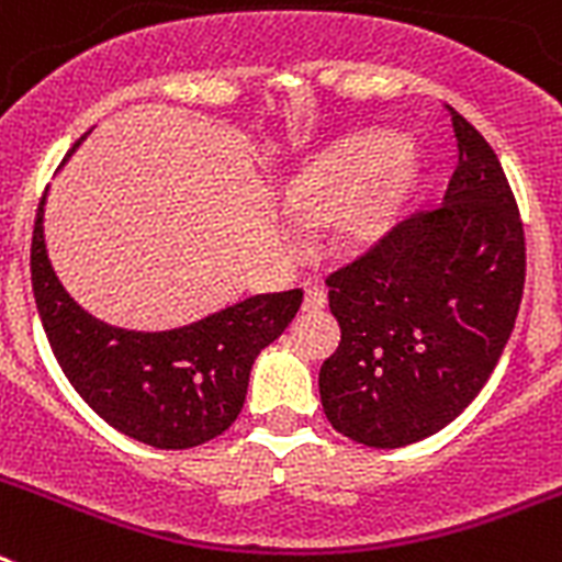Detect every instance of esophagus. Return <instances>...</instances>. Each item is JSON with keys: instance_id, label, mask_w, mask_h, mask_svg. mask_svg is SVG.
Here are the masks:
<instances>
[{"instance_id": "obj_1", "label": "esophagus", "mask_w": 562, "mask_h": 562, "mask_svg": "<svg viewBox=\"0 0 562 562\" xmlns=\"http://www.w3.org/2000/svg\"><path fill=\"white\" fill-rule=\"evenodd\" d=\"M326 306V290L321 284H310L306 286V295H304V310L306 312H317Z\"/></svg>"}]
</instances>
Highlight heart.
<instances>
[{"instance_id":"heart-1","label":"heart","mask_w":562,"mask_h":562,"mask_svg":"<svg viewBox=\"0 0 562 562\" xmlns=\"http://www.w3.org/2000/svg\"><path fill=\"white\" fill-rule=\"evenodd\" d=\"M416 160L391 134H360L315 154L286 182L284 207L297 225L335 222L351 245H369L389 231L414 182ZM290 233V241H295Z\"/></svg>"}]
</instances>
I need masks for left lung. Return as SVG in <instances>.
I'll return each instance as SVG.
<instances>
[{
  "label": "left lung",
  "instance_id": "1",
  "mask_svg": "<svg viewBox=\"0 0 562 562\" xmlns=\"http://www.w3.org/2000/svg\"><path fill=\"white\" fill-rule=\"evenodd\" d=\"M450 117L459 162L441 205L326 278L340 346L321 366V402L331 428L366 448H405L450 425L518 317L526 247L513 188L473 123Z\"/></svg>",
  "mask_w": 562,
  "mask_h": 562
}]
</instances>
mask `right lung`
<instances>
[{"instance_id":"right-lung-1","label":"right lung","mask_w":562,"mask_h":562,"mask_svg":"<svg viewBox=\"0 0 562 562\" xmlns=\"http://www.w3.org/2000/svg\"><path fill=\"white\" fill-rule=\"evenodd\" d=\"M30 278L49 349L72 389L114 430L157 450L196 448L231 428L245 405L252 362L304 301L301 290L270 292L180 329L109 326L69 297L49 265L44 200L33 227Z\"/></svg>"}]
</instances>
